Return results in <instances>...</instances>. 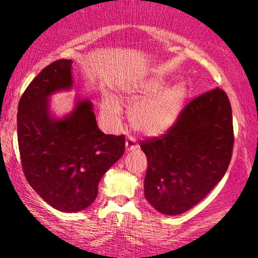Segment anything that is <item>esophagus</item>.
<instances>
[{
	"label": "esophagus",
	"instance_id": "1",
	"mask_svg": "<svg viewBox=\"0 0 258 258\" xmlns=\"http://www.w3.org/2000/svg\"><path fill=\"white\" fill-rule=\"evenodd\" d=\"M125 148L128 151H132V150L137 149V148H139V144L136 143V140L134 139V137L129 136L128 139L125 140Z\"/></svg>",
	"mask_w": 258,
	"mask_h": 258
}]
</instances>
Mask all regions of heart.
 Returning a JSON list of instances; mask_svg holds the SVG:
<instances>
[{
    "instance_id": "1",
    "label": "heart",
    "mask_w": 258,
    "mask_h": 258,
    "mask_svg": "<svg viewBox=\"0 0 258 258\" xmlns=\"http://www.w3.org/2000/svg\"><path fill=\"white\" fill-rule=\"evenodd\" d=\"M164 86V81L153 80L128 91V103L138 102L130 111V123L137 132L157 135L167 130L177 117L188 95V87L181 82L161 91ZM121 111V104L115 97L108 96L102 102L101 116L109 128L119 124Z\"/></svg>"
}]
</instances>
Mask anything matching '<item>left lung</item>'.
Listing matches in <instances>:
<instances>
[{
    "mask_svg": "<svg viewBox=\"0 0 258 258\" xmlns=\"http://www.w3.org/2000/svg\"><path fill=\"white\" fill-rule=\"evenodd\" d=\"M148 158L144 196L155 209L178 215L201 202L230 164V101L215 88L192 98L165 134L141 141Z\"/></svg>",
    "mask_w": 258,
    "mask_h": 258,
    "instance_id": "1",
    "label": "left lung"
}]
</instances>
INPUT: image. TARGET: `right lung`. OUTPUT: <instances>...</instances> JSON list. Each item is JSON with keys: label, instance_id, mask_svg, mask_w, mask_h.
Wrapping results in <instances>:
<instances>
[{"label": "right lung", "instance_id": "right-lung-1", "mask_svg": "<svg viewBox=\"0 0 258 258\" xmlns=\"http://www.w3.org/2000/svg\"><path fill=\"white\" fill-rule=\"evenodd\" d=\"M72 59H57L31 81L20 98L17 140L27 181L52 208L76 213L97 197L105 171L122 157L124 135L98 129L90 101L70 115L51 118L48 96L73 86Z\"/></svg>", "mask_w": 258, "mask_h": 258}]
</instances>
